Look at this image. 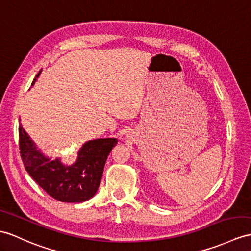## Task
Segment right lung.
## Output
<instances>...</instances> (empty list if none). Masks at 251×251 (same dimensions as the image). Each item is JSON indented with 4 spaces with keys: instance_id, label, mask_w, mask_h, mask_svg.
I'll return each instance as SVG.
<instances>
[{
    "instance_id": "1",
    "label": "right lung",
    "mask_w": 251,
    "mask_h": 251,
    "mask_svg": "<svg viewBox=\"0 0 251 251\" xmlns=\"http://www.w3.org/2000/svg\"><path fill=\"white\" fill-rule=\"evenodd\" d=\"M40 73L41 70L32 86ZM117 142L116 138L88 140L78 150L76 161L65 165L60 158L51 160L42 153L22 125L19 126V147L24 167L44 191L62 202H84L95 196L106 158Z\"/></svg>"
}]
</instances>
